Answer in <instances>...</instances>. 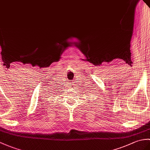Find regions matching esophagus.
I'll use <instances>...</instances> for the list:
<instances>
[{"label": "esophagus", "instance_id": "34e87169", "mask_svg": "<svg viewBox=\"0 0 150 150\" xmlns=\"http://www.w3.org/2000/svg\"><path fill=\"white\" fill-rule=\"evenodd\" d=\"M71 83H72V82H71ZM75 84H74V83H71V88H73V87H74V86H75Z\"/></svg>", "mask_w": 150, "mask_h": 150}]
</instances>
